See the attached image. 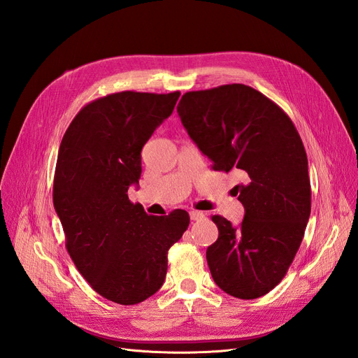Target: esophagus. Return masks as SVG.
I'll list each match as a JSON object with an SVG mask.
<instances>
[{
	"label": "esophagus",
	"mask_w": 358,
	"mask_h": 358,
	"mask_svg": "<svg viewBox=\"0 0 358 358\" xmlns=\"http://www.w3.org/2000/svg\"><path fill=\"white\" fill-rule=\"evenodd\" d=\"M189 218H191L192 221H200V220L204 218V213L200 212V210H191V212H189Z\"/></svg>",
	"instance_id": "obj_1"
}]
</instances>
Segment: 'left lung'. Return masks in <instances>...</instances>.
Here are the masks:
<instances>
[{"label":"left lung","mask_w":358,"mask_h":358,"mask_svg":"<svg viewBox=\"0 0 358 358\" xmlns=\"http://www.w3.org/2000/svg\"><path fill=\"white\" fill-rule=\"evenodd\" d=\"M178 113L189 137L216 171H236L245 208L239 229L213 215L220 236L206 258L215 284L251 300L287 275L310 215L305 146L289 116L242 83L182 95Z\"/></svg>","instance_id":"8db88e82"}]
</instances>
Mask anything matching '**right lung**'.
I'll list each match as a JSON object with an SVG mask.
<instances>
[{"label": "right lung", "mask_w": 358, "mask_h": 358, "mask_svg": "<svg viewBox=\"0 0 358 358\" xmlns=\"http://www.w3.org/2000/svg\"><path fill=\"white\" fill-rule=\"evenodd\" d=\"M179 95L101 96L74 116L59 146L53 206L66 248L92 289L119 305H137L161 288L169 249L189 225L185 210L154 216L128 199L142 175V148Z\"/></svg>", "instance_id": "obj_1"}]
</instances>
